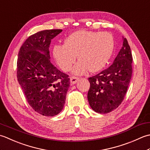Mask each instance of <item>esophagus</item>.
Segmentation results:
<instances>
[{"instance_id":"1","label":"esophagus","mask_w":150,"mask_h":150,"mask_svg":"<svg viewBox=\"0 0 150 150\" xmlns=\"http://www.w3.org/2000/svg\"><path fill=\"white\" fill-rule=\"evenodd\" d=\"M79 80V78L76 76H72L71 78V83L72 84H76Z\"/></svg>"}]
</instances>
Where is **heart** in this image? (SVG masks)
Masks as SVG:
<instances>
[{"mask_svg":"<svg viewBox=\"0 0 150 150\" xmlns=\"http://www.w3.org/2000/svg\"><path fill=\"white\" fill-rule=\"evenodd\" d=\"M113 49L114 40L110 33L79 30L67 37L65 45L55 46L53 54L58 65L65 72L71 69L78 56L79 62L74 66L73 72L81 75L88 70L91 72L102 70Z\"/></svg>","mask_w":150,"mask_h":150,"instance_id":"b5f03b06","label":"heart"}]
</instances>
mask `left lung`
<instances>
[{
    "label": "left lung",
    "mask_w": 150,
    "mask_h": 150,
    "mask_svg": "<svg viewBox=\"0 0 150 150\" xmlns=\"http://www.w3.org/2000/svg\"><path fill=\"white\" fill-rule=\"evenodd\" d=\"M132 61L130 47L123 38L122 47L112 65L88 78L91 86L87 98L94 111L106 114L121 104L132 76Z\"/></svg>",
    "instance_id": "8db88e82"
}]
</instances>
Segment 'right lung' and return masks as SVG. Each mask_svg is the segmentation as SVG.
Instances as JSON below:
<instances>
[{
    "label": "right lung",
    "instance_id": "obj_1",
    "mask_svg": "<svg viewBox=\"0 0 150 150\" xmlns=\"http://www.w3.org/2000/svg\"><path fill=\"white\" fill-rule=\"evenodd\" d=\"M62 30H46L30 36L18 54L17 76L30 105L35 111L53 117L62 111L70 86L69 76L50 62L51 40Z\"/></svg>",
    "mask_w": 150,
    "mask_h": 150
}]
</instances>
